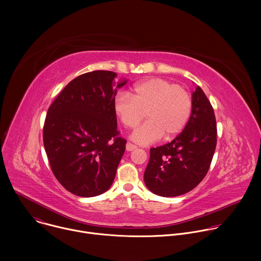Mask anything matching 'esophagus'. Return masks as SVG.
Returning a JSON list of instances; mask_svg holds the SVG:
<instances>
[{"instance_id":"1","label":"esophagus","mask_w":261,"mask_h":261,"mask_svg":"<svg viewBox=\"0 0 261 261\" xmlns=\"http://www.w3.org/2000/svg\"><path fill=\"white\" fill-rule=\"evenodd\" d=\"M137 146L135 145V144H133V143H131V142H127V144H126V150L127 151H133V150H135Z\"/></svg>"}]
</instances>
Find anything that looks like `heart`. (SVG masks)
Returning <instances> with one entry per match:
<instances>
[{
  "label": "heart",
  "mask_w": 261,
  "mask_h": 261,
  "mask_svg": "<svg viewBox=\"0 0 261 261\" xmlns=\"http://www.w3.org/2000/svg\"><path fill=\"white\" fill-rule=\"evenodd\" d=\"M114 109L128 129H134L145 113L147 121L134 131L131 138L146 145L163 135L166 138L175 136L185 128L191 116L192 99L188 91L178 85L163 79H150L136 84L131 96L126 92L118 93Z\"/></svg>",
  "instance_id": "obj_1"
}]
</instances>
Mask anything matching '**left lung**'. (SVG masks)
<instances>
[{"mask_svg":"<svg viewBox=\"0 0 261 261\" xmlns=\"http://www.w3.org/2000/svg\"><path fill=\"white\" fill-rule=\"evenodd\" d=\"M217 144L213 106L197 87L192 94L190 119L172 141L150 150L143 178L147 189L174 197L193 190L206 175Z\"/></svg>","mask_w":261,"mask_h":261,"instance_id":"8db88e82","label":"left lung"}]
</instances>
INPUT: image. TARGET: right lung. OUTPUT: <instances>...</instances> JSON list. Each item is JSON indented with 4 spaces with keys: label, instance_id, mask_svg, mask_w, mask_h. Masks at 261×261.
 <instances>
[{
    "label": "right lung",
    "instance_id": "obj_1",
    "mask_svg": "<svg viewBox=\"0 0 261 261\" xmlns=\"http://www.w3.org/2000/svg\"><path fill=\"white\" fill-rule=\"evenodd\" d=\"M97 70L71 81L47 110L43 143L53 173L74 195L94 197L107 191L125 153L114 100L127 81Z\"/></svg>",
    "mask_w": 261,
    "mask_h": 261
}]
</instances>
